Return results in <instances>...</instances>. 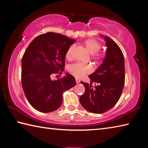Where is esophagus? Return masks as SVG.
I'll return each instance as SVG.
<instances>
[{"label":"esophagus","instance_id":"obj_1","mask_svg":"<svg viewBox=\"0 0 148 148\" xmlns=\"http://www.w3.org/2000/svg\"><path fill=\"white\" fill-rule=\"evenodd\" d=\"M76 82L77 83H79V82H80V79H77V78H76Z\"/></svg>","mask_w":148,"mask_h":148}]
</instances>
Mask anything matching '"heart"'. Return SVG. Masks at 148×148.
I'll return each instance as SVG.
<instances>
[{"label": "heart", "mask_w": 148, "mask_h": 148, "mask_svg": "<svg viewBox=\"0 0 148 148\" xmlns=\"http://www.w3.org/2000/svg\"><path fill=\"white\" fill-rule=\"evenodd\" d=\"M83 46L88 50V52L92 54V58L100 62L103 59V56L100 52L101 48V44L98 41L93 39H88L85 40L83 42ZM74 50V45H72L66 50L65 53V58L67 60H71L73 58V52ZM69 71L72 76L76 78H82L86 74L89 73L91 69L89 65H84L82 63H74L70 65Z\"/></svg>", "instance_id": "1"}]
</instances>
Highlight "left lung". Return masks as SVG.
Here are the masks:
<instances>
[{
  "instance_id": "left-lung-1",
  "label": "left lung",
  "mask_w": 148,
  "mask_h": 148,
  "mask_svg": "<svg viewBox=\"0 0 148 148\" xmlns=\"http://www.w3.org/2000/svg\"><path fill=\"white\" fill-rule=\"evenodd\" d=\"M107 50L102 65L90 74V83L81 82L85 90L79 97L82 106L90 112L109 111L119 100L125 83L124 58L116 42L106 36ZM95 82V87L92 83Z\"/></svg>"
}]
</instances>
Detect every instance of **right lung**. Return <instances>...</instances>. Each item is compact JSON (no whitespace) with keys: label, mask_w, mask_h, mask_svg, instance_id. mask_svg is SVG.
Masks as SVG:
<instances>
[{"label":"right lung","mask_w":148,"mask_h":148,"mask_svg":"<svg viewBox=\"0 0 148 148\" xmlns=\"http://www.w3.org/2000/svg\"><path fill=\"white\" fill-rule=\"evenodd\" d=\"M76 40L47 32L36 37L22 58L21 82L26 98L37 111H56L63 101L62 94L76 85L71 74L52 80L53 74L65 71V53Z\"/></svg>","instance_id":"obj_1"}]
</instances>
